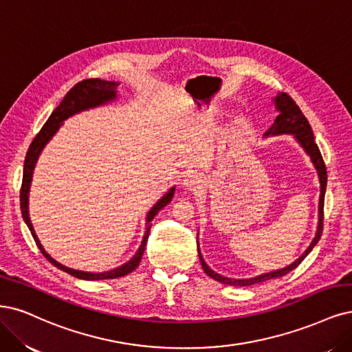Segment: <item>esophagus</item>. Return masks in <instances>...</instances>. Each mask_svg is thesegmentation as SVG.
Here are the masks:
<instances>
[{"mask_svg": "<svg viewBox=\"0 0 352 352\" xmlns=\"http://www.w3.org/2000/svg\"><path fill=\"white\" fill-rule=\"evenodd\" d=\"M182 185H184L185 189H188L190 192H197V190L204 188V180H202V177L199 175L190 173V175H188L184 179V182H182Z\"/></svg>", "mask_w": 352, "mask_h": 352, "instance_id": "1", "label": "esophagus"}]
</instances>
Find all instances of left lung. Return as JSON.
<instances>
[{
	"label": "left lung",
	"mask_w": 352,
	"mask_h": 352,
	"mask_svg": "<svg viewBox=\"0 0 352 352\" xmlns=\"http://www.w3.org/2000/svg\"><path fill=\"white\" fill-rule=\"evenodd\" d=\"M274 102H275L276 111L280 112V115L276 116L274 125L268 129V132H265V137L281 135V134H292V135H294V138L298 141V144L310 155V159H311L314 167H316L318 175H319L320 199H319V224H318V230H316V236H314V239H313V241L310 243V246L307 248V250L302 253L301 256L296 262H293L292 265H288V266H285V268L274 271V272H268V274H262L259 276L249 278V280H233V278H227V276H223L220 274L214 272L210 268V266L205 263L202 254H201V250L198 248V254H199V261H201L204 272L207 274L208 276H211L212 280L221 283V284L245 287V285H253V284H258V283L268 281V280H272V278L284 276L289 271H293L294 268H297V266L302 261H305V258L311 252V249L316 246V243H318L320 236H322V230H323V204H324L326 182H328V172H326V166H324V162L322 159L320 150L318 147V144L314 142L313 131H311V126L309 124V120L306 119L305 115H302V112L300 111V107L296 104V102L292 98H289L287 93L278 94L276 98H274Z\"/></svg>",
	"instance_id": "left-lung-1"
}]
</instances>
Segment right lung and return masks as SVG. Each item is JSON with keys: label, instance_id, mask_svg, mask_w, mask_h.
I'll return each mask as SVG.
<instances>
[{"label": "right lung", "instance_id": "right-lung-1", "mask_svg": "<svg viewBox=\"0 0 352 352\" xmlns=\"http://www.w3.org/2000/svg\"><path fill=\"white\" fill-rule=\"evenodd\" d=\"M118 86H119V82L106 81V80H100V78H89V80H82V81L77 82L76 86L67 93V96L63 99V102L59 103V106L55 109V111L52 112L50 119L46 120L45 125L39 131V134L34 137V140L32 141L30 147L28 150L26 159H24L23 182H21V189H20V208H21L23 220H24V223L28 224L30 233H32V236L36 241V245H38V248L43 253V256L47 261H50L52 265H55L58 270L68 272L72 276L80 278V280H89V281L113 280V278L125 276L129 272L134 271L137 266L140 265L141 258L144 254L145 245H147L150 228H151V221L154 220V217L159 214V211L162 208H164L166 205L172 201V198L175 195V188H172L162 199L157 201V204L150 210V212L147 215V223H145V233H144L140 249L137 250L134 256H132V259H129L126 263L118 266V268H115L112 271L96 274V272H84V271L67 268V266L56 262L54 258H51L50 254L46 253L43 246L41 245L38 236H36L34 228L30 223V217H29V189H30V184H32L33 168L36 166V162H38V159H39V155H41L43 147L47 142H50V140L55 135V132L59 129V126L63 125L64 120L68 119L69 116L76 115L78 112H82V111H87V109H90V107H96V106H100V104H104L107 102L115 100Z\"/></svg>", "mask_w": 352, "mask_h": 352}]
</instances>
